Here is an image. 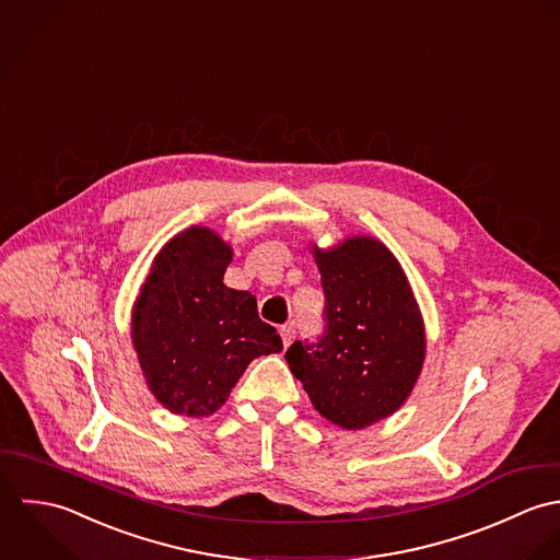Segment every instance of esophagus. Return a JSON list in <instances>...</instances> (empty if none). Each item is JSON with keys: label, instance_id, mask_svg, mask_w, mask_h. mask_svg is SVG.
I'll return each instance as SVG.
<instances>
[{"label": "esophagus", "instance_id": "esophagus-1", "mask_svg": "<svg viewBox=\"0 0 560 560\" xmlns=\"http://www.w3.org/2000/svg\"><path fill=\"white\" fill-rule=\"evenodd\" d=\"M279 334H281V339H283V346H285V348L294 341V336H296V331H294L292 325H283V327L279 329Z\"/></svg>", "mask_w": 560, "mask_h": 560}]
</instances>
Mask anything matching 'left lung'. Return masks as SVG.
<instances>
[{
	"mask_svg": "<svg viewBox=\"0 0 560 560\" xmlns=\"http://www.w3.org/2000/svg\"><path fill=\"white\" fill-rule=\"evenodd\" d=\"M325 290V334L294 341L285 361L316 411L365 429L402 407L424 365V320L392 250L368 235L314 246Z\"/></svg>",
	"mask_w": 560,
	"mask_h": 560,
	"instance_id": "1",
	"label": "left lung"
}]
</instances>
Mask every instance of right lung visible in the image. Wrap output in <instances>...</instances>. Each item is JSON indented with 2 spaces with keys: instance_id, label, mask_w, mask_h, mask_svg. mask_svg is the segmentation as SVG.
Here are the masks:
<instances>
[{
  "instance_id": "obj_1",
  "label": "right lung",
  "mask_w": 560,
  "mask_h": 560,
  "mask_svg": "<svg viewBox=\"0 0 560 560\" xmlns=\"http://www.w3.org/2000/svg\"><path fill=\"white\" fill-rule=\"evenodd\" d=\"M233 250L208 226H190L155 255L131 310V341L155 400L203 418L221 409L246 365L283 341L259 320L250 292L223 283Z\"/></svg>"
}]
</instances>
